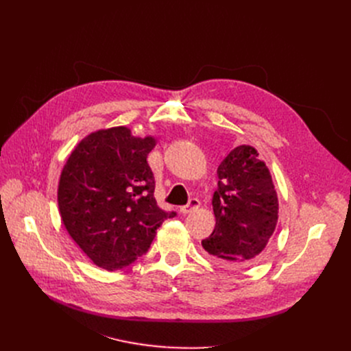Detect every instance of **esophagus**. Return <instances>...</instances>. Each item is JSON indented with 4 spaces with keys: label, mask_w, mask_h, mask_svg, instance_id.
<instances>
[{
    "label": "esophagus",
    "mask_w": 351,
    "mask_h": 351,
    "mask_svg": "<svg viewBox=\"0 0 351 351\" xmlns=\"http://www.w3.org/2000/svg\"><path fill=\"white\" fill-rule=\"evenodd\" d=\"M199 206H200V202H199V199H191L188 205H185V206H182V208H180V213H182V215H188V213H191V212L196 210Z\"/></svg>",
    "instance_id": "obj_1"
}]
</instances>
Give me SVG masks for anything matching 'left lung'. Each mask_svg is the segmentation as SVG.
Masks as SVG:
<instances>
[{
  "mask_svg": "<svg viewBox=\"0 0 351 351\" xmlns=\"http://www.w3.org/2000/svg\"><path fill=\"white\" fill-rule=\"evenodd\" d=\"M213 232L202 246L223 265L253 262L278 223L279 202L271 175L253 146H237L217 168Z\"/></svg>",
  "mask_w": 351,
  "mask_h": 351,
  "instance_id": "left-lung-1",
  "label": "left lung"
}]
</instances>
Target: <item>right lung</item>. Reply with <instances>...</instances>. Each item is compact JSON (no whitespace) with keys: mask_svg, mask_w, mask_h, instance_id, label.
<instances>
[{"mask_svg":"<svg viewBox=\"0 0 351 351\" xmlns=\"http://www.w3.org/2000/svg\"><path fill=\"white\" fill-rule=\"evenodd\" d=\"M152 136L135 138L117 126L84 138L68 158L58 185L62 222L84 253L109 271L132 265L149 249L165 212L154 196L146 158Z\"/></svg>","mask_w":351,"mask_h":351,"instance_id":"add662e5","label":"right lung"}]
</instances>
